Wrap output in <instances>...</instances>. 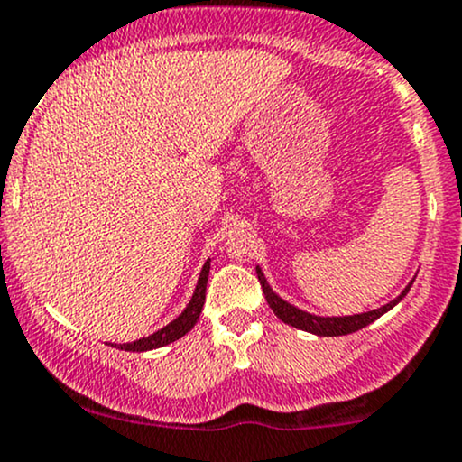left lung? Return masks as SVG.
I'll list each match as a JSON object with an SVG mask.
<instances>
[{
	"instance_id": "left-lung-1",
	"label": "left lung",
	"mask_w": 462,
	"mask_h": 462,
	"mask_svg": "<svg viewBox=\"0 0 462 462\" xmlns=\"http://www.w3.org/2000/svg\"><path fill=\"white\" fill-rule=\"evenodd\" d=\"M256 273H258V282H261V286H263L264 298H267V304L272 306V310L275 312V315H278L284 323H289V326L300 328V330H306V332H312V334H319V337H341V334L356 332V330H360V328L369 326L371 321L378 319V317L384 315L386 310L393 309L397 301L404 298V295L408 293V289H411V286H412V282L408 284L406 289L402 291L400 298H395L393 301H389V304L383 306V309L363 312V315H352V317H315V315H309V312L295 309V306L286 304L284 300H280L278 295H275L273 291L269 289L267 280H264V275H263L261 269H256Z\"/></svg>"
}]
</instances>
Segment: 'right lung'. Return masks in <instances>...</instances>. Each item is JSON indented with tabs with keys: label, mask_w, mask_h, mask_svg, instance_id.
Listing matches in <instances>:
<instances>
[{
	"label": "right lung",
	"mask_w": 462,
	"mask_h": 462,
	"mask_svg": "<svg viewBox=\"0 0 462 462\" xmlns=\"http://www.w3.org/2000/svg\"><path fill=\"white\" fill-rule=\"evenodd\" d=\"M208 269H210V261H206L204 269H201V273H199L198 289H195L193 300L189 301V306L184 309V312L178 317V319H173L171 323H169V326H164L162 330L150 334V337L139 338V341H134V343H121L119 347L125 349V352H147V349L162 347V346H167V343H173V341H178L180 337H184V334H187L190 328L198 323L199 312H201V309H204L206 282H208Z\"/></svg>",
	"instance_id": "add662e5"
}]
</instances>
